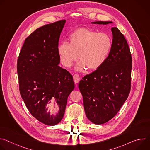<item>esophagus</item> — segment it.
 <instances>
[{
	"label": "esophagus",
	"instance_id": "esophagus-1",
	"mask_svg": "<svg viewBox=\"0 0 150 150\" xmlns=\"http://www.w3.org/2000/svg\"><path fill=\"white\" fill-rule=\"evenodd\" d=\"M73 78H74V82L75 83H78L79 82V81H80V76L78 75H77V74H75L74 75V76H73Z\"/></svg>",
	"mask_w": 150,
	"mask_h": 150
}]
</instances>
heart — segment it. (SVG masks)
Wrapping results in <instances>:
<instances>
[{
  "label": "heart",
  "instance_id": "heart-1",
  "mask_svg": "<svg viewBox=\"0 0 150 150\" xmlns=\"http://www.w3.org/2000/svg\"><path fill=\"white\" fill-rule=\"evenodd\" d=\"M70 42L63 41L57 46L60 61L66 67H71L74 61L81 59L76 70L82 71L86 67L96 69L108 58L112 48L110 37L88 28L76 30L69 37Z\"/></svg>",
  "mask_w": 150,
  "mask_h": 150
}]
</instances>
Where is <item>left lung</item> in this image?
<instances>
[{"label":"left lung","instance_id":"obj_1","mask_svg":"<svg viewBox=\"0 0 150 150\" xmlns=\"http://www.w3.org/2000/svg\"><path fill=\"white\" fill-rule=\"evenodd\" d=\"M106 25L112 21H96ZM113 39L109 54L103 65L85 75L78 84L85 115L93 123L101 125L112 119L126 100L131 90L132 56L124 35L111 28Z\"/></svg>","mask_w":150,"mask_h":150}]
</instances>
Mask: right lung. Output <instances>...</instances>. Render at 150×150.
I'll use <instances>...</instances> for the list:
<instances>
[{
	"mask_svg": "<svg viewBox=\"0 0 150 150\" xmlns=\"http://www.w3.org/2000/svg\"><path fill=\"white\" fill-rule=\"evenodd\" d=\"M66 20L37 28L25 40L17 62L19 91L31 115L49 126L62 119L68 97L74 90L72 75L58 65V42ZM55 100L59 108L55 114L47 104Z\"/></svg>",
	"mask_w": 150,
	"mask_h": 150,
	"instance_id": "1",
	"label": "right lung"
}]
</instances>
